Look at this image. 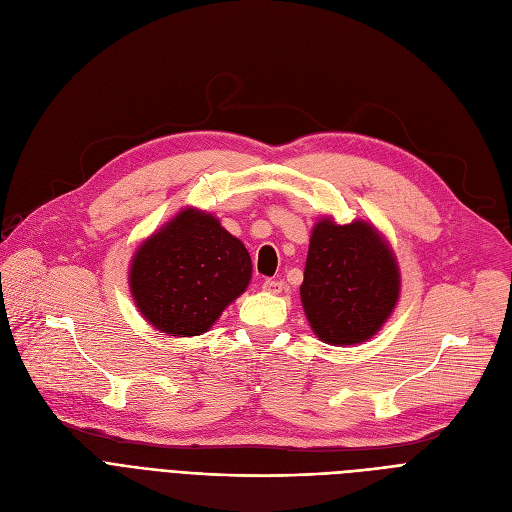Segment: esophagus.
I'll return each mask as SVG.
<instances>
[{"label":"esophagus","mask_w":512,"mask_h":512,"mask_svg":"<svg viewBox=\"0 0 512 512\" xmlns=\"http://www.w3.org/2000/svg\"><path fill=\"white\" fill-rule=\"evenodd\" d=\"M262 288L267 290V292H271V294H279L281 288H284V284H281L279 279H264L262 281Z\"/></svg>","instance_id":"34e87169"}]
</instances>
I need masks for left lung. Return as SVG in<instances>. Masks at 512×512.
Wrapping results in <instances>:
<instances>
[{"mask_svg": "<svg viewBox=\"0 0 512 512\" xmlns=\"http://www.w3.org/2000/svg\"><path fill=\"white\" fill-rule=\"evenodd\" d=\"M400 273L394 254L366 222L315 224L301 301L313 332L330 345L373 337L396 307Z\"/></svg>", "mask_w": 512, "mask_h": 512, "instance_id": "left-lung-1", "label": "left lung"}]
</instances>
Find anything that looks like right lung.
<instances>
[{
    "mask_svg": "<svg viewBox=\"0 0 512 512\" xmlns=\"http://www.w3.org/2000/svg\"><path fill=\"white\" fill-rule=\"evenodd\" d=\"M131 264L139 311L171 337H195L211 328L252 277L245 245L199 209L180 211L142 243Z\"/></svg>",
    "mask_w": 512,
    "mask_h": 512,
    "instance_id": "add662e5",
    "label": "right lung"
}]
</instances>
